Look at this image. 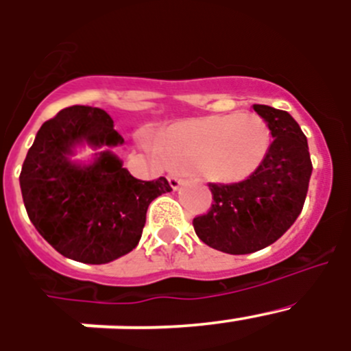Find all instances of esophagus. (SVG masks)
<instances>
[{
  "label": "esophagus",
  "instance_id": "esophagus-1",
  "mask_svg": "<svg viewBox=\"0 0 351 351\" xmlns=\"http://www.w3.org/2000/svg\"><path fill=\"white\" fill-rule=\"evenodd\" d=\"M167 179H169V184L172 190H178L179 186H181V178H179L178 173H169V176H167Z\"/></svg>",
  "mask_w": 351,
  "mask_h": 351
}]
</instances>
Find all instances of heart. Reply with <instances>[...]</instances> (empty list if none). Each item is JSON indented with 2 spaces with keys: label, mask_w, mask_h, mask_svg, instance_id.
<instances>
[{
  "label": "heart",
  "mask_w": 351,
  "mask_h": 351,
  "mask_svg": "<svg viewBox=\"0 0 351 351\" xmlns=\"http://www.w3.org/2000/svg\"><path fill=\"white\" fill-rule=\"evenodd\" d=\"M142 142L163 163L197 169L210 181L237 182L262 165L271 130L256 114H226L176 123L163 137L144 133Z\"/></svg>",
  "instance_id": "b5f03b06"
}]
</instances>
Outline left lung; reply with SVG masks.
<instances>
[{
  "instance_id": "obj_1",
  "label": "left lung",
  "mask_w": 351,
  "mask_h": 351,
  "mask_svg": "<svg viewBox=\"0 0 351 351\" xmlns=\"http://www.w3.org/2000/svg\"><path fill=\"white\" fill-rule=\"evenodd\" d=\"M267 121L272 138L267 156L244 181L209 182L213 204L193 218L202 243L214 250L246 255L276 243L293 225L308 195L311 156L297 121L269 105H253Z\"/></svg>"
}]
</instances>
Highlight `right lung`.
I'll list each match as a JSON object with an SVG mask.
<instances>
[{
	"label": "right lung",
	"instance_id": "right-lung-1",
	"mask_svg": "<svg viewBox=\"0 0 351 351\" xmlns=\"http://www.w3.org/2000/svg\"><path fill=\"white\" fill-rule=\"evenodd\" d=\"M123 144L112 117L98 107L71 105L45 121L19 176L26 213L45 241L63 256L107 263L141 241L149 204L170 191L165 178L135 179L105 151L89 167L68 160L73 144Z\"/></svg>",
	"mask_w": 351,
	"mask_h": 351
}]
</instances>
